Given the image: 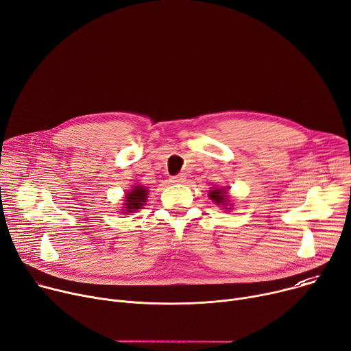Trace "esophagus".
Segmentation results:
<instances>
[{"label": "esophagus", "mask_w": 351, "mask_h": 351, "mask_svg": "<svg viewBox=\"0 0 351 351\" xmlns=\"http://www.w3.org/2000/svg\"><path fill=\"white\" fill-rule=\"evenodd\" d=\"M185 174H178V176H174V177H171L170 178V181L173 182V184H184L185 182Z\"/></svg>", "instance_id": "obj_1"}]
</instances>
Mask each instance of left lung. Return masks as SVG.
Returning <instances> with one entry per match:
<instances>
[{"instance_id": "obj_1", "label": "left lung", "mask_w": 351, "mask_h": 351, "mask_svg": "<svg viewBox=\"0 0 351 351\" xmlns=\"http://www.w3.org/2000/svg\"><path fill=\"white\" fill-rule=\"evenodd\" d=\"M209 198L217 205H225V209H232V208H226V205L229 202L228 188H226V190H225V188H212V190L209 191Z\"/></svg>"}]
</instances>
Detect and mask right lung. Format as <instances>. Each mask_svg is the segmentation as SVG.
Wrapping results in <instances>:
<instances>
[{
	"label": "right lung",
	"instance_id": "right-lung-1",
	"mask_svg": "<svg viewBox=\"0 0 351 351\" xmlns=\"http://www.w3.org/2000/svg\"><path fill=\"white\" fill-rule=\"evenodd\" d=\"M147 188L143 185H134L130 191L125 195V204H123V212L125 213H133L139 209H142L147 202Z\"/></svg>",
	"mask_w": 351,
	"mask_h": 351
}]
</instances>
